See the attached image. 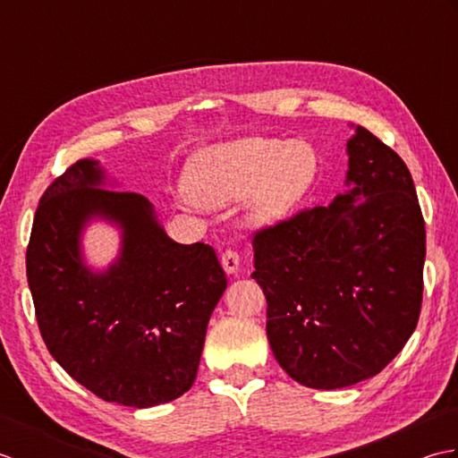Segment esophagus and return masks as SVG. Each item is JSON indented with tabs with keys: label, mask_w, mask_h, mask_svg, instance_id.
<instances>
[{
	"label": "esophagus",
	"mask_w": 458,
	"mask_h": 458,
	"mask_svg": "<svg viewBox=\"0 0 458 458\" xmlns=\"http://www.w3.org/2000/svg\"><path fill=\"white\" fill-rule=\"evenodd\" d=\"M220 261H222V267L226 274H238V267H240V256L236 250H224L222 256H220Z\"/></svg>",
	"instance_id": "esophagus-1"
}]
</instances>
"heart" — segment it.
<instances>
[{"label":"heart","instance_id":"b5f03b06","mask_svg":"<svg viewBox=\"0 0 458 458\" xmlns=\"http://www.w3.org/2000/svg\"><path fill=\"white\" fill-rule=\"evenodd\" d=\"M317 173V153L305 141L244 138L199 153L189 167V189L204 204L248 199L258 224L285 216Z\"/></svg>","mask_w":458,"mask_h":458}]
</instances>
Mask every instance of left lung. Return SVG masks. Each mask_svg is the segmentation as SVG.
<instances>
[{
	"label": "left lung",
	"mask_w": 458,
	"mask_h": 458,
	"mask_svg": "<svg viewBox=\"0 0 458 458\" xmlns=\"http://www.w3.org/2000/svg\"><path fill=\"white\" fill-rule=\"evenodd\" d=\"M348 155L344 194L251 238L269 346L315 390L382 372L410 340L423 301L425 220L410 169L362 125Z\"/></svg>",
	"instance_id": "8db88e82"
}]
</instances>
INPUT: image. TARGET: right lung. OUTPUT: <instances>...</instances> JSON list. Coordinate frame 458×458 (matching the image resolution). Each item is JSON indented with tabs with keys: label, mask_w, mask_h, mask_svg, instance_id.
Here are the masks:
<instances>
[{
	"label": "right lung",
	"mask_w": 458,
	"mask_h": 458,
	"mask_svg": "<svg viewBox=\"0 0 458 458\" xmlns=\"http://www.w3.org/2000/svg\"><path fill=\"white\" fill-rule=\"evenodd\" d=\"M98 161L81 159L48 184L27 246V281L48 352L104 402L153 407L197 377L226 274L212 246L177 244L135 192L100 189ZM94 216L123 228V254L104 275L80 259Z\"/></svg>",
	"instance_id": "obj_1"
}]
</instances>
